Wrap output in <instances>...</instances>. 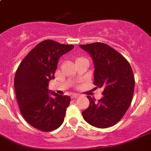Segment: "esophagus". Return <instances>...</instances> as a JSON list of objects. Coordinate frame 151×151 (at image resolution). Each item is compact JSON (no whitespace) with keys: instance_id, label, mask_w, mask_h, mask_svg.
Masks as SVG:
<instances>
[{"instance_id":"34e87169","label":"esophagus","mask_w":151,"mask_h":151,"mask_svg":"<svg viewBox=\"0 0 151 151\" xmlns=\"http://www.w3.org/2000/svg\"><path fill=\"white\" fill-rule=\"evenodd\" d=\"M79 97V95H77V94H73V95L71 96V99H77V98Z\"/></svg>"}]
</instances>
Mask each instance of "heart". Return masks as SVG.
Wrapping results in <instances>:
<instances>
[{
	"instance_id": "heart-1",
	"label": "heart",
	"mask_w": 151,
	"mask_h": 151,
	"mask_svg": "<svg viewBox=\"0 0 151 151\" xmlns=\"http://www.w3.org/2000/svg\"><path fill=\"white\" fill-rule=\"evenodd\" d=\"M78 59H81V58H78ZM78 59H77V60H78Z\"/></svg>"
}]
</instances>
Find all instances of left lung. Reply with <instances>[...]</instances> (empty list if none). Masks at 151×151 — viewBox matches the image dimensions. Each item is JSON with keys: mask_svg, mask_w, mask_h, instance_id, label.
<instances>
[{"mask_svg": "<svg viewBox=\"0 0 151 151\" xmlns=\"http://www.w3.org/2000/svg\"><path fill=\"white\" fill-rule=\"evenodd\" d=\"M93 61L94 85L103 88V98L88 96L90 106L82 112L85 121L94 127L106 128L121 120L130 106L134 90L132 67L121 54L102 42L81 45Z\"/></svg>", "mask_w": 151, "mask_h": 151, "instance_id": "1", "label": "left lung"}]
</instances>
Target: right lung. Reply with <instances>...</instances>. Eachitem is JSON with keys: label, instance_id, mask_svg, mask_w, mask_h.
<instances>
[{"label": "right lung", "instance_id": "right-lung-1", "mask_svg": "<svg viewBox=\"0 0 151 151\" xmlns=\"http://www.w3.org/2000/svg\"><path fill=\"white\" fill-rule=\"evenodd\" d=\"M74 48L73 45L45 40L29 52L16 71L14 88L19 111L38 130L52 132L64 122L70 96L50 93L48 86L55 78L60 57Z\"/></svg>", "mask_w": 151, "mask_h": 151}]
</instances>
